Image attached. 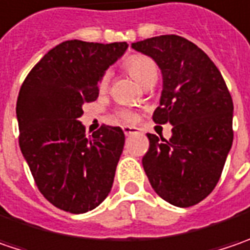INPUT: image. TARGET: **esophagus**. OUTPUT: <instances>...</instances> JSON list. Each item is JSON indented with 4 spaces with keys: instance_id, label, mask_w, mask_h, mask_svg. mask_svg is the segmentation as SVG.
<instances>
[{
    "instance_id": "esophagus-1",
    "label": "esophagus",
    "mask_w": 250,
    "mask_h": 250,
    "mask_svg": "<svg viewBox=\"0 0 250 250\" xmlns=\"http://www.w3.org/2000/svg\"><path fill=\"white\" fill-rule=\"evenodd\" d=\"M122 129H124V133H125L126 136H128V135H132V133H138V131H139L136 126H124Z\"/></svg>"
}]
</instances>
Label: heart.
I'll list each match as a JSON object with an SVG mask.
<instances>
[{"label": "heart", "instance_id": "b5f03b06", "mask_svg": "<svg viewBox=\"0 0 250 250\" xmlns=\"http://www.w3.org/2000/svg\"><path fill=\"white\" fill-rule=\"evenodd\" d=\"M125 69L131 74L132 77L146 87L147 84L156 82L157 79V67L156 63L150 57L144 56V55H135L131 56L125 62ZM109 83V73H105L101 80H100V90H105ZM118 118L125 121V122H132L136 118L135 112L131 109H119Z\"/></svg>", "mask_w": 250, "mask_h": 250}]
</instances>
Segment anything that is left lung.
Returning a JSON list of instances; mask_svg holds the SVG:
<instances>
[{
	"instance_id": "1",
	"label": "left lung",
	"mask_w": 250,
	"mask_h": 250,
	"mask_svg": "<svg viewBox=\"0 0 250 250\" xmlns=\"http://www.w3.org/2000/svg\"><path fill=\"white\" fill-rule=\"evenodd\" d=\"M132 47L152 57L162 71L163 90L153 121L173 126L168 141L147 133L145 173L165 201L195 206L217 186L231 150V94L212 60L181 36H155Z\"/></svg>"
}]
</instances>
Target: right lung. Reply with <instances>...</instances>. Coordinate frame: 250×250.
Segmentation results:
<instances>
[{"label":"right lung","mask_w":250,"mask_h":250,"mask_svg":"<svg viewBox=\"0 0 250 250\" xmlns=\"http://www.w3.org/2000/svg\"><path fill=\"white\" fill-rule=\"evenodd\" d=\"M126 42L66 41L44 55L19 90V147L43 197L71 214L98 207L109 194L125 135L103 125L91 138L79 118L95 101L105 70Z\"/></svg>","instance_id":"right-lung-1"}]
</instances>
